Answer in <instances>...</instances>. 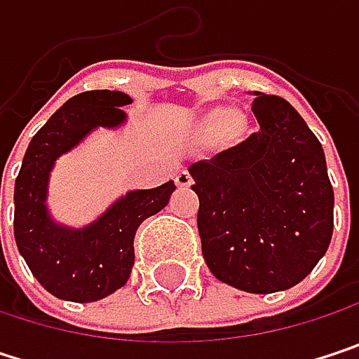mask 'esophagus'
<instances>
[{"mask_svg":"<svg viewBox=\"0 0 359 359\" xmlns=\"http://www.w3.org/2000/svg\"><path fill=\"white\" fill-rule=\"evenodd\" d=\"M175 182L179 184L180 189H187V187H191V184H193V177H191L187 170H179V172H177V177H175Z\"/></svg>","mask_w":359,"mask_h":359,"instance_id":"obj_1","label":"esophagus"}]
</instances>
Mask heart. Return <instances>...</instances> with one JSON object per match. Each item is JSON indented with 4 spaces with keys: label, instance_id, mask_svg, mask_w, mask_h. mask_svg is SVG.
I'll list each match as a JSON object with an SVG mask.
<instances>
[{
    "label": "heart",
    "instance_id": "heart-1",
    "mask_svg": "<svg viewBox=\"0 0 359 359\" xmlns=\"http://www.w3.org/2000/svg\"><path fill=\"white\" fill-rule=\"evenodd\" d=\"M210 120H212V124L216 126V128H231V130H235V120H237V111L231 108H216L212 109V114H210Z\"/></svg>",
    "mask_w": 359,
    "mask_h": 359
}]
</instances>
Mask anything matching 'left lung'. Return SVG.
Masks as SVG:
<instances>
[{"label":"left lung","instance_id":"left-lung-1","mask_svg":"<svg viewBox=\"0 0 359 359\" xmlns=\"http://www.w3.org/2000/svg\"><path fill=\"white\" fill-rule=\"evenodd\" d=\"M259 130L189 172L212 274L248 293L302 283L332 237L334 193L316 135L289 102L253 93Z\"/></svg>","mask_w":359,"mask_h":359}]
</instances>
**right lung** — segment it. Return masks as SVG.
Listing matches in <instances>:
<instances>
[{
    "mask_svg": "<svg viewBox=\"0 0 359 359\" xmlns=\"http://www.w3.org/2000/svg\"><path fill=\"white\" fill-rule=\"evenodd\" d=\"M130 97L120 91H85L68 100L29 143L14 187V239L33 276L51 295L89 304L124 287L135 264L139 224L166 208L175 187L130 191L85 229L55 224L45 208L55 158L97 126H118ZM1 184V180H0Z\"/></svg>",
    "mask_w": 359,
    "mask_h": 359,
    "instance_id": "1",
    "label": "right lung"
}]
</instances>
